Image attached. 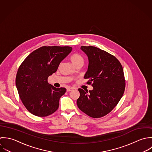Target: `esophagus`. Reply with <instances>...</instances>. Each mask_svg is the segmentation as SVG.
<instances>
[{
  "instance_id": "esophagus-1",
  "label": "esophagus",
  "mask_w": 152,
  "mask_h": 152,
  "mask_svg": "<svg viewBox=\"0 0 152 152\" xmlns=\"http://www.w3.org/2000/svg\"><path fill=\"white\" fill-rule=\"evenodd\" d=\"M74 89H75L74 88H72V87H71V88H67L66 91H68V92H69V91H72Z\"/></svg>"
}]
</instances>
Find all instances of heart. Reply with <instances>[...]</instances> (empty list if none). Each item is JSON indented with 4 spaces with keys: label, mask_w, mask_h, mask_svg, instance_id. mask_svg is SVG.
Listing matches in <instances>:
<instances>
[{
    "label": "heart",
    "mask_w": 152,
    "mask_h": 152,
    "mask_svg": "<svg viewBox=\"0 0 152 152\" xmlns=\"http://www.w3.org/2000/svg\"><path fill=\"white\" fill-rule=\"evenodd\" d=\"M70 61H71V62L74 64H76L77 63L81 61H83V58L78 53H73L70 56Z\"/></svg>",
    "instance_id": "obj_1"
}]
</instances>
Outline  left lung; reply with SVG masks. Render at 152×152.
Segmentation results:
<instances>
[{"mask_svg": "<svg viewBox=\"0 0 152 152\" xmlns=\"http://www.w3.org/2000/svg\"><path fill=\"white\" fill-rule=\"evenodd\" d=\"M80 49L88 58V71L92 91L79 89L77 105L80 110L93 118L103 117L118 104L124 93L125 80L120 61L114 56L94 46H82Z\"/></svg>", "mask_w": 152, "mask_h": 152, "instance_id": "obj_1", "label": "left lung"}]
</instances>
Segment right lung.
Listing matches in <instances>:
<instances>
[{
    "instance_id": "1",
    "label": "right lung",
    "mask_w": 152,
    "mask_h": 152,
    "mask_svg": "<svg viewBox=\"0 0 152 152\" xmlns=\"http://www.w3.org/2000/svg\"><path fill=\"white\" fill-rule=\"evenodd\" d=\"M72 50L69 46H43L31 52L19 67L16 88L23 104L31 114L45 117L58 109L59 99L66 89L55 88L48 83V78L57 71Z\"/></svg>"
}]
</instances>
